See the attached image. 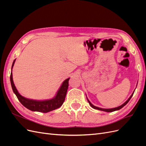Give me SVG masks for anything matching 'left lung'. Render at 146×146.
<instances>
[{"instance_id":"1","label":"left lung","mask_w":146,"mask_h":146,"mask_svg":"<svg viewBox=\"0 0 146 146\" xmlns=\"http://www.w3.org/2000/svg\"><path fill=\"white\" fill-rule=\"evenodd\" d=\"M137 86V85H136ZM134 92H135V91H133V93L131 94V95L130 96V98L127 99V100L125 102H124L123 103L122 105H121V106H119V107H116V108H109V109H107V108H99V107H96V106H94V105H92L91 102H90V101L88 100V99L87 98V97H86V98H87V100H88V103L90 104V106L92 108H94V109H96V110H100V111H105V112H113V111H117V110H120V109H121L122 107H124V106L129 102V100H130V99L131 98V97L133 96V94H134Z\"/></svg>"}]
</instances>
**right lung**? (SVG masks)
Wrapping results in <instances>:
<instances>
[{
  "instance_id": "right-lung-1",
  "label": "right lung",
  "mask_w": 146,
  "mask_h": 146,
  "mask_svg": "<svg viewBox=\"0 0 146 146\" xmlns=\"http://www.w3.org/2000/svg\"><path fill=\"white\" fill-rule=\"evenodd\" d=\"M16 59L13 61L11 66V72L10 75V82L12 87V90L16 94L17 98L18 99L20 102L23 104L25 108L33 111H38L41 113H47L60 108L63 105L65 98L67 93L68 88L69 86V80L68 78L62 83L59 90L57 91L56 95L54 98L51 99H47L44 100H36L33 99H29L22 96L19 92L17 91L15 85L13 80L12 69L15 63Z\"/></svg>"
}]
</instances>
